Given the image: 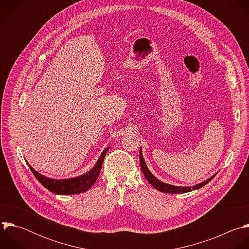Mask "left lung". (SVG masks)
Returning <instances> with one entry per match:
<instances>
[{
  "mask_svg": "<svg viewBox=\"0 0 249 249\" xmlns=\"http://www.w3.org/2000/svg\"><path fill=\"white\" fill-rule=\"evenodd\" d=\"M139 159H140V167H141V170L143 172V175L144 177L146 178V179L148 180V182L152 184L157 190L161 191V192H165V193H185V192H189L191 191L192 189H198L200 188L202 186H204L205 184H207L211 179H213V178L216 176V174L214 176H212L211 178H209L208 179L204 180L203 182L201 183H198L196 185H193V186H176V185H172V184H168V183H165L161 180H159L157 178H155L151 172L149 171V169L147 168L146 166V163L144 161V158H143V155H142V151H141V148H140V151H139Z\"/></svg>",
  "mask_w": 249,
  "mask_h": 249,
  "instance_id": "8db88e82",
  "label": "left lung"
}]
</instances>
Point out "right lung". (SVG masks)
I'll use <instances>...</instances> for the list:
<instances>
[{"mask_svg": "<svg viewBox=\"0 0 249 249\" xmlns=\"http://www.w3.org/2000/svg\"><path fill=\"white\" fill-rule=\"evenodd\" d=\"M109 150V147L106 148L105 150L102 152L101 156L99 157L97 163L95 166L87 173L71 178H66V179H55V178H47L38 172H36L30 165L29 169L35 176V178L39 180V182L44 185L48 190H50L53 193L60 194V195H71V194H77L81 192L87 191L96 181L99 175H100L102 165L104 162L105 155L107 151ZM28 164V163H27Z\"/></svg>", "mask_w": 249, "mask_h": 249, "instance_id": "add662e5", "label": "right lung"}]
</instances>
